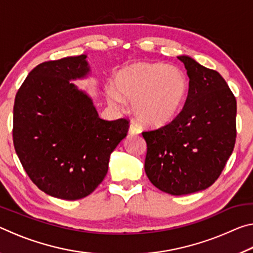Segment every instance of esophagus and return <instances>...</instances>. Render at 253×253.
Returning a JSON list of instances; mask_svg holds the SVG:
<instances>
[{"mask_svg":"<svg viewBox=\"0 0 253 253\" xmlns=\"http://www.w3.org/2000/svg\"><path fill=\"white\" fill-rule=\"evenodd\" d=\"M129 132L131 135H138L140 132V128L137 126V124L131 123L130 126H129Z\"/></svg>","mask_w":253,"mask_h":253,"instance_id":"1","label":"esophagus"}]
</instances>
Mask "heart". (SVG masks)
I'll return each instance as SVG.
<instances>
[{"label": "heart", "mask_w": 253, "mask_h": 253, "mask_svg": "<svg viewBox=\"0 0 253 253\" xmlns=\"http://www.w3.org/2000/svg\"><path fill=\"white\" fill-rule=\"evenodd\" d=\"M108 89L111 102L127 99L142 125L160 127L176 117L185 100L187 79L181 70L163 63H137L117 72Z\"/></svg>", "instance_id": "1"}]
</instances>
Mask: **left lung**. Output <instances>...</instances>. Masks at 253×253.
Returning <instances> with one entry per match:
<instances>
[{"mask_svg":"<svg viewBox=\"0 0 253 253\" xmlns=\"http://www.w3.org/2000/svg\"><path fill=\"white\" fill-rule=\"evenodd\" d=\"M190 78L183 109L172 122L143 131L145 172L161 191L195 193L211 186L233 152L237 100L219 72L181 55Z\"/></svg>","mask_w":253,"mask_h":253,"instance_id":"obj_1","label":"left lung"}]
</instances>
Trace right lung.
Instances as JSON below:
<instances>
[{"instance_id":"obj_1","label":"right lung","mask_w":253,"mask_h":253,"mask_svg":"<svg viewBox=\"0 0 253 253\" xmlns=\"http://www.w3.org/2000/svg\"><path fill=\"white\" fill-rule=\"evenodd\" d=\"M87 55L50 60L30 72L16 92L13 144L36 185L54 198L89 195L108 172L110 154L129 121H105L70 80L89 72Z\"/></svg>"}]
</instances>
